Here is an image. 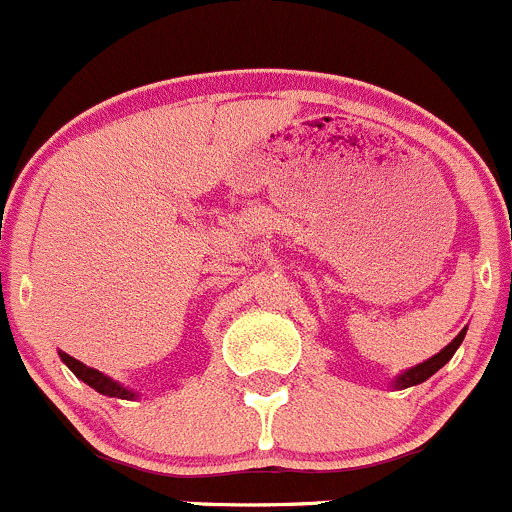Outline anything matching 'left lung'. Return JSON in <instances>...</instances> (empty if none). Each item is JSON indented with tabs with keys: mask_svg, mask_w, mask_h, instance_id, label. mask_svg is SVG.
Segmentation results:
<instances>
[{
	"mask_svg": "<svg viewBox=\"0 0 512 512\" xmlns=\"http://www.w3.org/2000/svg\"><path fill=\"white\" fill-rule=\"evenodd\" d=\"M465 331H468V328H463V331H460L458 336H455L453 341H450L448 346L443 348V351L435 353V356H430L428 361H423V363H418V366L406 368V371H403V373H398V376L391 381V388H396V391H403V388H411V386H418V383L428 381V378L433 376V373H438L440 368H443L445 363H448L450 358H453V353L458 351V346H460V343H463Z\"/></svg>",
	"mask_w": 512,
	"mask_h": 512,
	"instance_id": "left-lung-1",
	"label": "left lung"
}]
</instances>
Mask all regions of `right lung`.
I'll return each instance as SVG.
<instances>
[{
    "label": "right lung",
    "instance_id": "1",
    "mask_svg": "<svg viewBox=\"0 0 512 512\" xmlns=\"http://www.w3.org/2000/svg\"><path fill=\"white\" fill-rule=\"evenodd\" d=\"M59 358H62V361L67 363L69 371H72L74 376L79 378V381H84L86 386H91L96 393H101V396L121 398V401H134V398H139V393L131 391V388H126L124 383L114 381V378L106 376V373H101V371H96V368L86 366V363L77 361V358L69 356V353L59 351Z\"/></svg>",
    "mask_w": 512,
    "mask_h": 512
}]
</instances>
